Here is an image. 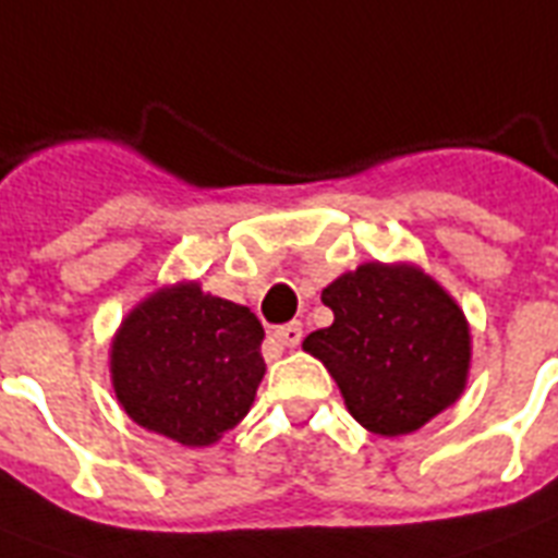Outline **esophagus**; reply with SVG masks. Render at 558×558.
<instances>
[{"label":"esophagus","instance_id":"obj_1","mask_svg":"<svg viewBox=\"0 0 558 558\" xmlns=\"http://www.w3.org/2000/svg\"><path fill=\"white\" fill-rule=\"evenodd\" d=\"M276 337H279V342H284L288 349H296L302 342V323L279 325V328H276Z\"/></svg>","mask_w":558,"mask_h":558}]
</instances>
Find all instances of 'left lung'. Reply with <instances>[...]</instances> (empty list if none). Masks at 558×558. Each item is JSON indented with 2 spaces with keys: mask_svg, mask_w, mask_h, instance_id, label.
Returning <instances> with one entry per match:
<instances>
[{
  "mask_svg": "<svg viewBox=\"0 0 558 558\" xmlns=\"http://www.w3.org/2000/svg\"><path fill=\"white\" fill-rule=\"evenodd\" d=\"M331 328L307 333L356 423L409 435L456 403L470 368V328L435 279L405 265L356 267L323 291Z\"/></svg>",
  "mask_w": 558,
  "mask_h": 558,
  "instance_id": "1",
  "label": "left lung"
}]
</instances>
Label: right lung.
Listing matches in <instances>:
<instances>
[{
  "label": "right lung",
  "mask_w": 558,
  "mask_h": 558,
  "mask_svg": "<svg viewBox=\"0 0 558 558\" xmlns=\"http://www.w3.org/2000/svg\"><path fill=\"white\" fill-rule=\"evenodd\" d=\"M265 328L251 307L195 282L163 288L126 316L111 345V380L144 429L207 447L242 423L265 377Z\"/></svg>",
  "instance_id": "obj_1"
}]
</instances>
